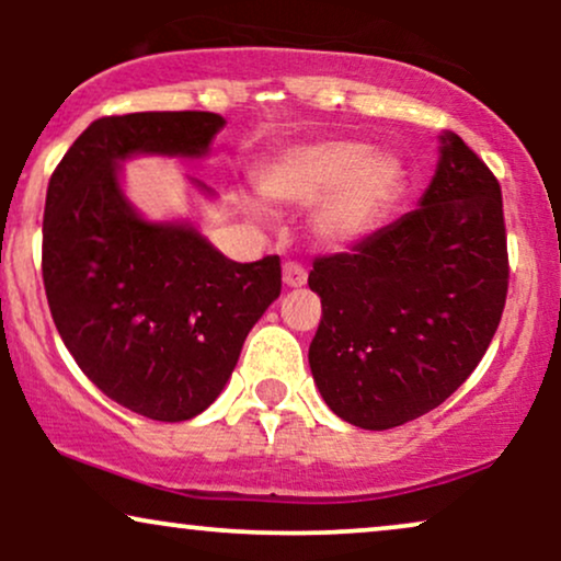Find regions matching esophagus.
Masks as SVG:
<instances>
[{
  "label": "esophagus",
  "mask_w": 561,
  "mask_h": 561,
  "mask_svg": "<svg viewBox=\"0 0 561 561\" xmlns=\"http://www.w3.org/2000/svg\"><path fill=\"white\" fill-rule=\"evenodd\" d=\"M282 279H285L287 287H302L308 279V272L302 263H295V261H287L285 266H282Z\"/></svg>",
  "instance_id": "34e87169"
}]
</instances>
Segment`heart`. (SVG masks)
<instances>
[{
    "mask_svg": "<svg viewBox=\"0 0 561 561\" xmlns=\"http://www.w3.org/2000/svg\"><path fill=\"white\" fill-rule=\"evenodd\" d=\"M401 184V165L371 156L362 139H317L274 158L259 176L263 197L282 205H319L313 229L321 240L343 242L364 234Z\"/></svg>",
    "mask_w": 561,
    "mask_h": 561,
    "instance_id": "1",
    "label": "heart"
}]
</instances>
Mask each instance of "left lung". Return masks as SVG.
I'll return each instance as SVG.
<instances>
[{
	"label": "left lung",
	"instance_id": "obj_1",
	"mask_svg": "<svg viewBox=\"0 0 561 561\" xmlns=\"http://www.w3.org/2000/svg\"><path fill=\"white\" fill-rule=\"evenodd\" d=\"M411 214L319 255L321 321L308 364L321 398L364 430L427 414L485 356L508 289L499 179L456 134Z\"/></svg>",
	"mask_w": 561,
	"mask_h": 561
}]
</instances>
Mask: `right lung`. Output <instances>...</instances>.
<instances>
[{
  "mask_svg": "<svg viewBox=\"0 0 561 561\" xmlns=\"http://www.w3.org/2000/svg\"><path fill=\"white\" fill-rule=\"evenodd\" d=\"M216 113L96 118L47 186L42 276L62 343L115 403L184 422L216 401L253 324L279 298V255L224 259L192 227L147 224L118 186L134 152L203 156Z\"/></svg>",
  "mask_w": 561,
  "mask_h": 561,
  "instance_id": "1",
  "label": "right lung"
}]
</instances>
